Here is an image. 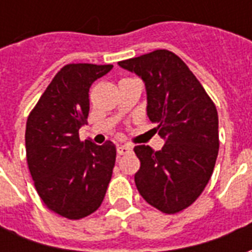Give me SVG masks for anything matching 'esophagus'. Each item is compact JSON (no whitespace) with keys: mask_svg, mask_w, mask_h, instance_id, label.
<instances>
[{"mask_svg":"<svg viewBox=\"0 0 252 252\" xmlns=\"http://www.w3.org/2000/svg\"><path fill=\"white\" fill-rule=\"evenodd\" d=\"M132 153V146L129 144H120L117 146V154L119 155H126V154Z\"/></svg>","mask_w":252,"mask_h":252,"instance_id":"34e87169","label":"esophagus"}]
</instances>
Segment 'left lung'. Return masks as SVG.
<instances>
[{"mask_svg":"<svg viewBox=\"0 0 252 252\" xmlns=\"http://www.w3.org/2000/svg\"><path fill=\"white\" fill-rule=\"evenodd\" d=\"M142 78L147 116L164 140L159 151L136 146L139 193L163 213L191 205L205 189L219 154V116L205 89L185 62L167 50L119 62Z\"/></svg>","mask_w":252,"mask_h":252,"instance_id":"left-lung-1","label":"left lung"}]
</instances>
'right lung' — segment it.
Returning a JSON list of instances; mask_svg holds the SVG:
<instances>
[{"instance_id":"obj_1","label":"right lung","mask_w":252,"mask_h":252,"mask_svg":"<svg viewBox=\"0 0 252 252\" xmlns=\"http://www.w3.org/2000/svg\"><path fill=\"white\" fill-rule=\"evenodd\" d=\"M112 68L92 63L64 66L27 120V162L37 194L47 208L71 220L98 209L115 167L113 143L81 142L78 133L89 116V89Z\"/></svg>"}]
</instances>
